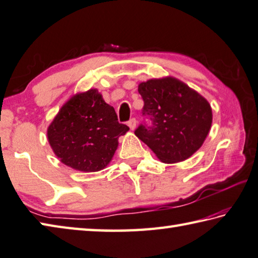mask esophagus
<instances>
[{"instance_id": "esophagus-1", "label": "esophagus", "mask_w": 258, "mask_h": 258, "mask_svg": "<svg viewBox=\"0 0 258 258\" xmlns=\"http://www.w3.org/2000/svg\"><path fill=\"white\" fill-rule=\"evenodd\" d=\"M136 119L135 118H132V119H130L128 122H127V125H128V127L132 130V131H134L135 128H136Z\"/></svg>"}]
</instances>
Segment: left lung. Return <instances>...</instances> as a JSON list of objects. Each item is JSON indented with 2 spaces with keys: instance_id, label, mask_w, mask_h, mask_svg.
Instances as JSON below:
<instances>
[{
  "instance_id": "obj_1",
  "label": "left lung",
  "mask_w": 258,
  "mask_h": 258,
  "mask_svg": "<svg viewBox=\"0 0 258 258\" xmlns=\"http://www.w3.org/2000/svg\"><path fill=\"white\" fill-rule=\"evenodd\" d=\"M143 115L152 126L140 125L135 135L163 163H178L197 152L213 124V110L204 96L174 77L139 84Z\"/></svg>"
}]
</instances>
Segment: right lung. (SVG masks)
Returning a JSON list of instances; mask_svg holds the SVG:
<instances>
[{
	"label": "right lung",
	"instance_id": "1",
	"mask_svg": "<svg viewBox=\"0 0 258 258\" xmlns=\"http://www.w3.org/2000/svg\"><path fill=\"white\" fill-rule=\"evenodd\" d=\"M128 126L119 124L113 106L97 89L72 96L48 126L53 153L72 169L96 172L106 168Z\"/></svg>",
	"mask_w": 258,
	"mask_h": 258
}]
</instances>
